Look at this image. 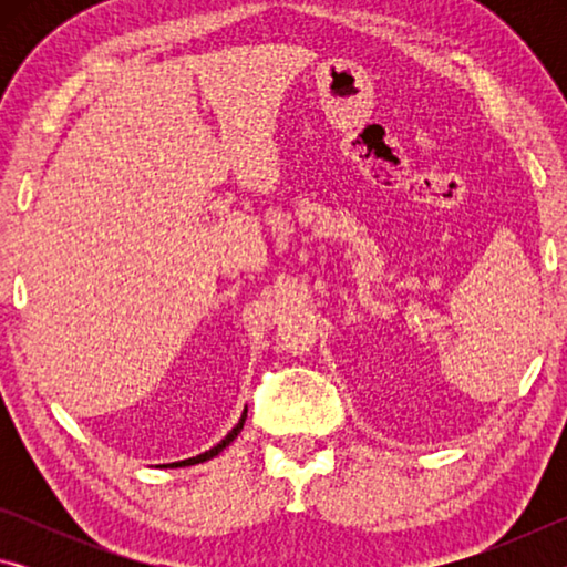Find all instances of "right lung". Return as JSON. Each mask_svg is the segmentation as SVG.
Returning a JSON list of instances; mask_svg holds the SVG:
<instances>
[{"label": "right lung", "instance_id": "obj_1", "mask_svg": "<svg viewBox=\"0 0 567 567\" xmlns=\"http://www.w3.org/2000/svg\"><path fill=\"white\" fill-rule=\"evenodd\" d=\"M245 420H247V408H245V412H243V417H239V422L237 425L229 430V433L225 435V440H219V443L215 445V447H209V450H205V453H199V455H195V457H187V460H179V463H167V465H157V467H182V465H197V463H205V460H213L215 455H219L223 453V450L233 443V440L239 435V430H243V425H245Z\"/></svg>", "mask_w": 567, "mask_h": 567}]
</instances>
